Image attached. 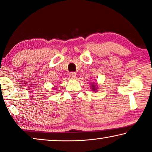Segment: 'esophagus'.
<instances>
[{
  "label": "esophagus",
  "mask_w": 152,
  "mask_h": 152,
  "mask_svg": "<svg viewBox=\"0 0 152 152\" xmlns=\"http://www.w3.org/2000/svg\"><path fill=\"white\" fill-rule=\"evenodd\" d=\"M70 76L71 78H75L76 77V74L75 72H71L70 74Z\"/></svg>",
  "instance_id": "esophagus-1"
}]
</instances>
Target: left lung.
<instances>
[{"mask_svg":"<svg viewBox=\"0 0 152 152\" xmlns=\"http://www.w3.org/2000/svg\"><path fill=\"white\" fill-rule=\"evenodd\" d=\"M91 88H92V91L95 92V91H96V88H97V87H96V85H95L94 83H92V85H91Z\"/></svg>","mask_w":152,"mask_h":152,"instance_id":"1","label":"left lung"}]
</instances>
